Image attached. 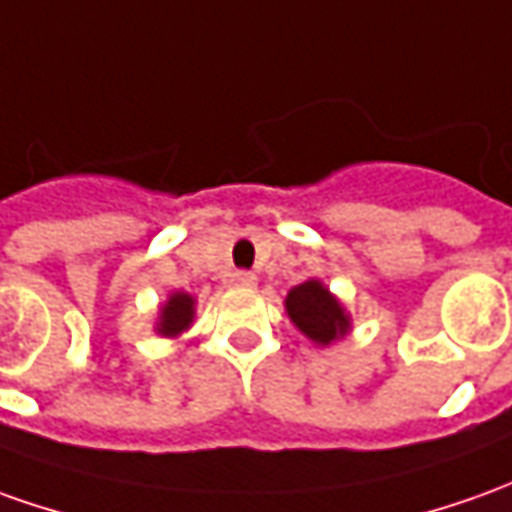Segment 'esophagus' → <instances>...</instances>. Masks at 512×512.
<instances>
[{
  "instance_id": "esophagus-1",
  "label": "esophagus",
  "mask_w": 512,
  "mask_h": 512,
  "mask_svg": "<svg viewBox=\"0 0 512 512\" xmlns=\"http://www.w3.org/2000/svg\"><path fill=\"white\" fill-rule=\"evenodd\" d=\"M229 283L232 285H243V288H252L257 283V277L252 271H232L229 274Z\"/></svg>"
}]
</instances>
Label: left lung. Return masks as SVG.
Masks as SVG:
<instances>
[{
    "mask_svg": "<svg viewBox=\"0 0 512 512\" xmlns=\"http://www.w3.org/2000/svg\"><path fill=\"white\" fill-rule=\"evenodd\" d=\"M285 311L291 316V322L316 344H330L350 328L342 305L330 297L325 285L316 280L291 288L288 300H285Z\"/></svg>",
    "mask_w": 512,
    "mask_h": 512,
    "instance_id": "8db88e82",
    "label": "left lung"
}]
</instances>
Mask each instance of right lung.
Instances as JSON below:
<instances>
[{
	"instance_id": "obj_1",
	"label": "right lung",
	"mask_w": 512,
	"mask_h": 512,
	"mask_svg": "<svg viewBox=\"0 0 512 512\" xmlns=\"http://www.w3.org/2000/svg\"><path fill=\"white\" fill-rule=\"evenodd\" d=\"M193 322V297L190 294H173L168 305L162 308V322H159V333L165 336H176L184 328H190Z\"/></svg>"
}]
</instances>
